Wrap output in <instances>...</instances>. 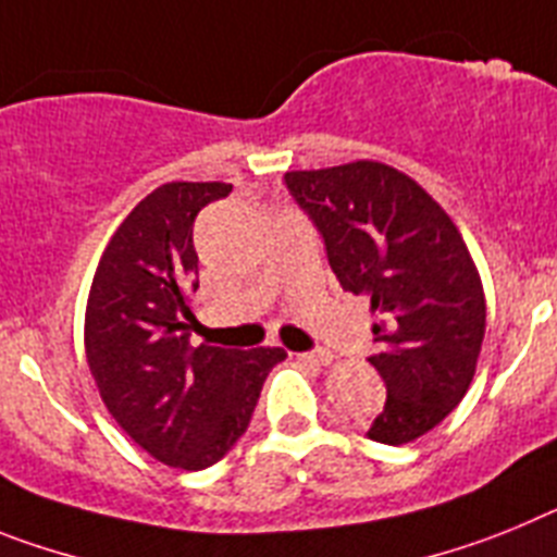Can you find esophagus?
<instances>
[{
	"mask_svg": "<svg viewBox=\"0 0 557 557\" xmlns=\"http://www.w3.org/2000/svg\"><path fill=\"white\" fill-rule=\"evenodd\" d=\"M297 359L302 361V364L325 367V364H331V361H333V352H327V350H308V352H299Z\"/></svg>",
	"mask_w": 557,
	"mask_h": 557,
	"instance_id": "obj_1",
	"label": "esophagus"
}]
</instances>
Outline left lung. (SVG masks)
<instances>
[{
  "label": "left lung",
  "mask_w": 557,
  "mask_h": 557,
  "mask_svg": "<svg viewBox=\"0 0 557 557\" xmlns=\"http://www.w3.org/2000/svg\"><path fill=\"white\" fill-rule=\"evenodd\" d=\"M325 244L338 285L370 297V364L386 404L367 437L400 446L440 423L471 386L485 294L468 246L418 182L381 162L285 173Z\"/></svg>",
  "instance_id": "1"
}]
</instances>
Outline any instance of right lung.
<instances>
[{
    "instance_id": "add662e5",
    "label": "right lung",
    "mask_w": 557,
    "mask_h": 557,
    "mask_svg": "<svg viewBox=\"0 0 557 557\" xmlns=\"http://www.w3.org/2000/svg\"><path fill=\"white\" fill-rule=\"evenodd\" d=\"M224 182H171L145 196L106 246L86 306V361L106 409L159 462L215 466L249 429L280 347L190 345L198 288L193 224Z\"/></svg>"
}]
</instances>
